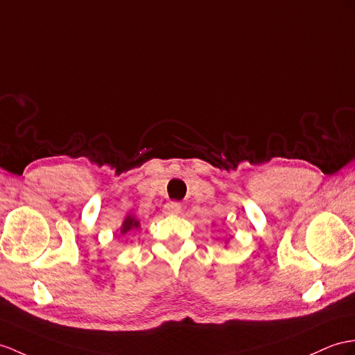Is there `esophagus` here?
Wrapping results in <instances>:
<instances>
[{
	"label": "esophagus",
	"instance_id": "34e87169",
	"mask_svg": "<svg viewBox=\"0 0 355 355\" xmlns=\"http://www.w3.org/2000/svg\"><path fill=\"white\" fill-rule=\"evenodd\" d=\"M180 211H182V205L178 202H168L164 205V214L166 215H178Z\"/></svg>",
	"mask_w": 355,
	"mask_h": 355
}]
</instances>
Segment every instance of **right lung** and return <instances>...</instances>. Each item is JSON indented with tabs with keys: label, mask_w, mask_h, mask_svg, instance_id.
<instances>
[{
	"label": "right lung",
	"mask_w": 355,
	"mask_h": 355,
	"mask_svg": "<svg viewBox=\"0 0 355 355\" xmlns=\"http://www.w3.org/2000/svg\"><path fill=\"white\" fill-rule=\"evenodd\" d=\"M137 229H140V221H138L131 214L126 215L122 227H120V233H122V235H126V233H131L132 230H137Z\"/></svg>",
	"instance_id": "add662e5"
}]
</instances>
